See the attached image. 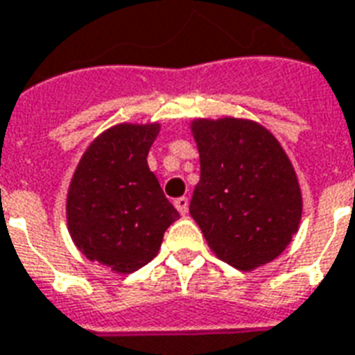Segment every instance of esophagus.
Instances as JSON below:
<instances>
[{
	"instance_id": "esophagus-1",
	"label": "esophagus",
	"mask_w": 355,
	"mask_h": 355,
	"mask_svg": "<svg viewBox=\"0 0 355 355\" xmlns=\"http://www.w3.org/2000/svg\"><path fill=\"white\" fill-rule=\"evenodd\" d=\"M175 207H177V211L184 216V214H188V207H190V201H188V198H178L175 199Z\"/></svg>"
}]
</instances>
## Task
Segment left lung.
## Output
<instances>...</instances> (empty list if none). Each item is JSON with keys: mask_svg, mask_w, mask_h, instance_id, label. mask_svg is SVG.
Returning a JSON list of instances; mask_svg holds the SVG:
<instances>
[{"mask_svg": "<svg viewBox=\"0 0 355 355\" xmlns=\"http://www.w3.org/2000/svg\"><path fill=\"white\" fill-rule=\"evenodd\" d=\"M201 177L190 214L211 250L239 271L278 258L297 233L303 196L290 157L254 120L196 118Z\"/></svg>", "mask_w": 355, "mask_h": 355, "instance_id": "1", "label": "left lung"}]
</instances>
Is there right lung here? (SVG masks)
I'll list each match as a JSON object with an SVG mask.
<instances>
[{"label": "right lung", "mask_w": 355, "mask_h": 355, "mask_svg": "<svg viewBox=\"0 0 355 355\" xmlns=\"http://www.w3.org/2000/svg\"><path fill=\"white\" fill-rule=\"evenodd\" d=\"M157 133V122L105 130L84 150L69 182L65 216L73 243L118 275L148 263L178 218L146 164Z\"/></svg>", "instance_id": "add662e5"}]
</instances>
